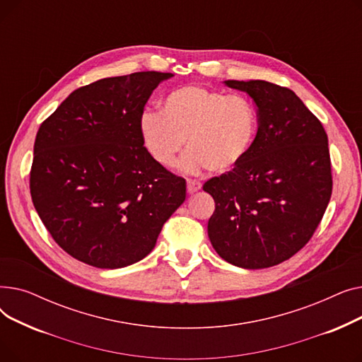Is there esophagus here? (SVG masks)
<instances>
[{
  "mask_svg": "<svg viewBox=\"0 0 362 362\" xmlns=\"http://www.w3.org/2000/svg\"><path fill=\"white\" fill-rule=\"evenodd\" d=\"M201 183L198 182V180H192V179H189L187 180V183H186V187H187V194H195V192H198L199 189H201Z\"/></svg>",
  "mask_w": 362,
  "mask_h": 362,
  "instance_id": "1",
  "label": "esophagus"
}]
</instances>
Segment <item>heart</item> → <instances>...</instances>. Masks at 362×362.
<instances>
[{
	"instance_id": "b5f03b06",
	"label": "heart",
	"mask_w": 362,
	"mask_h": 362,
	"mask_svg": "<svg viewBox=\"0 0 362 362\" xmlns=\"http://www.w3.org/2000/svg\"><path fill=\"white\" fill-rule=\"evenodd\" d=\"M142 142L157 164L173 167L187 144L180 163L186 173L210 168L226 173L239 165L255 142L258 114L242 93L226 95L199 85L168 92L161 111L146 110L139 120Z\"/></svg>"
}]
</instances>
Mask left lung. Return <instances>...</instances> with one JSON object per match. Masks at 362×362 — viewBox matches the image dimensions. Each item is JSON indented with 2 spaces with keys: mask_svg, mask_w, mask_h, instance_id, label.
Listing matches in <instances>:
<instances>
[{
  "mask_svg": "<svg viewBox=\"0 0 362 362\" xmlns=\"http://www.w3.org/2000/svg\"><path fill=\"white\" fill-rule=\"evenodd\" d=\"M257 105L258 132L245 160L213 177L208 238L236 267L267 269L289 259L314 235L332 197L326 130L298 95L265 81H224Z\"/></svg>",
  "mask_w": 362,
  "mask_h": 362,
  "instance_id": "8db88e82",
  "label": "left lung"
}]
</instances>
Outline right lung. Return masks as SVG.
<instances>
[{"label": "right lung", "mask_w": 362, "mask_h": 362, "mask_svg": "<svg viewBox=\"0 0 362 362\" xmlns=\"http://www.w3.org/2000/svg\"><path fill=\"white\" fill-rule=\"evenodd\" d=\"M171 73L138 71L73 90L36 133L30 195L62 248L97 269L145 258L186 182L144 146V107Z\"/></svg>", "instance_id": "right-lung-1"}]
</instances>
